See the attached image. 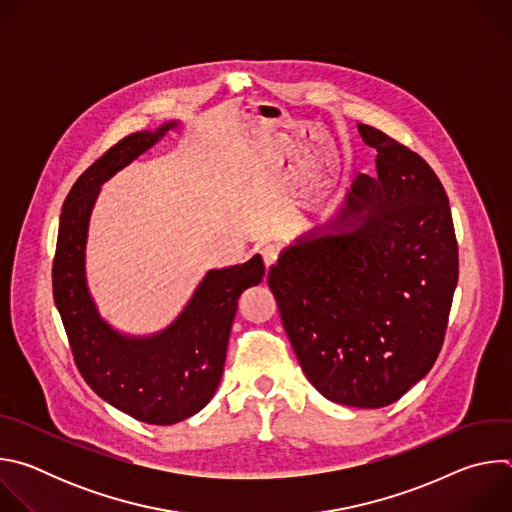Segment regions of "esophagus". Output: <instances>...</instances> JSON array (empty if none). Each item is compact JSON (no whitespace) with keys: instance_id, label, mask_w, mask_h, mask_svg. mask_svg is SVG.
Here are the masks:
<instances>
[{"instance_id":"esophagus-1","label":"esophagus","mask_w":512,"mask_h":512,"mask_svg":"<svg viewBox=\"0 0 512 512\" xmlns=\"http://www.w3.org/2000/svg\"><path fill=\"white\" fill-rule=\"evenodd\" d=\"M261 257H263V263H265V267H271L275 261H277V257H279V247L277 245H271V243H267V245H263L261 247Z\"/></svg>"}]
</instances>
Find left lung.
Instances as JSON below:
<instances>
[{
  "instance_id": "1",
  "label": "left lung",
  "mask_w": 512,
  "mask_h": 512,
  "mask_svg": "<svg viewBox=\"0 0 512 512\" xmlns=\"http://www.w3.org/2000/svg\"><path fill=\"white\" fill-rule=\"evenodd\" d=\"M375 176L346 194L338 235L300 237L267 273L308 381L330 401L379 409L421 381L442 350L458 241L429 164L371 125Z\"/></svg>"
}]
</instances>
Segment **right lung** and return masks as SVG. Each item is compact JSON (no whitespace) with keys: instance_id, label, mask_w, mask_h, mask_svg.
<instances>
[{"instance_id":"1","label":"right lung","mask_w":512,"mask_h":512,"mask_svg":"<svg viewBox=\"0 0 512 512\" xmlns=\"http://www.w3.org/2000/svg\"><path fill=\"white\" fill-rule=\"evenodd\" d=\"M172 127L176 121L123 137L81 174L64 200L52 261L54 304L79 373L115 409L152 425L178 423L212 399L223 377L237 300L265 275L261 255L210 269L182 314L154 336H125L99 316L85 277L87 231L99 186Z\"/></svg>"}]
</instances>
